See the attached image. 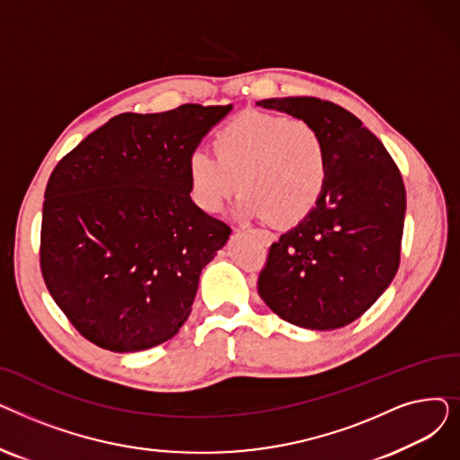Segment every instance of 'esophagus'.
Returning <instances> with one entry per match:
<instances>
[{"mask_svg":"<svg viewBox=\"0 0 460 460\" xmlns=\"http://www.w3.org/2000/svg\"><path fill=\"white\" fill-rule=\"evenodd\" d=\"M252 234H255L261 243H264V244H270V243H274V238H276V234L272 233V231H269V229H257V227H252V229H248Z\"/></svg>","mask_w":460,"mask_h":460,"instance_id":"obj_1","label":"esophagus"}]
</instances>
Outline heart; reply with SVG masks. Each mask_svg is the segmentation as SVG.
Returning a JSON list of instances; mask_svg holds the SVG:
<instances>
[{"label": "heart", "instance_id": "b5f03b06", "mask_svg": "<svg viewBox=\"0 0 460 460\" xmlns=\"http://www.w3.org/2000/svg\"><path fill=\"white\" fill-rule=\"evenodd\" d=\"M212 151L188 156L191 199L205 212L220 210L240 188L238 214L288 224L315 207L326 188L328 145L305 119L238 113L214 132Z\"/></svg>", "mask_w": 460, "mask_h": 460}]
</instances>
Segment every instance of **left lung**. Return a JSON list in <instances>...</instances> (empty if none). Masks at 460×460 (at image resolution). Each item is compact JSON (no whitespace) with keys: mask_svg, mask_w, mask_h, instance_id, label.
Instances as JSON below:
<instances>
[{"mask_svg":"<svg viewBox=\"0 0 460 460\" xmlns=\"http://www.w3.org/2000/svg\"><path fill=\"white\" fill-rule=\"evenodd\" d=\"M315 125L330 172L321 199L270 246L257 291L278 317L309 330L343 328L397 274L406 191L382 141L361 120L315 96L259 101Z\"/></svg>","mask_w":460,"mask_h":460,"instance_id":"left-lung-1","label":"left lung"}]
</instances>
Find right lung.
Here are the masks:
<instances>
[{
	"mask_svg": "<svg viewBox=\"0 0 460 460\" xmlns=\"http://www.w3.org/2000/svg\"><path fill=\"white\" fill-rule=\"evenodd\" d=\"M231 108L115 115L52 172L40 272L70 324L96 347L147 350L186 323L201 270L231 234L191 201L188 156Z\"/></svg>",
	"mask_w": 460,
	"mask_h": 460,
	"instance_id": "obj_1",
	"label": "right lung"
}]
</instances>
